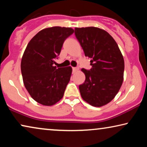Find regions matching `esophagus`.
<instances>
[{
    "instance_id": "1",
    "label": "esophagus",
    "mask_w": 147,
    "mask_h": 147,
    "mask_svg": "<svg viewBox=\"0 0 147 147\" xmlns=\"http://www.w3.org/2000/svg\"><path fill=\"white\" fill-rule=\"evenodd\" d=\"M72 70H73V73H75L78 70V67H72Z\"/></svg>"
}]
</instances>
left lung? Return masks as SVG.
Returning a JSON list of instances; mask_svg holds the SVG:
<instances>
[{"label":"left lung","mask_w":147,"mask_h":147,"mask_svg":"<svg viewBox=\"0 0 147 147\" xmlns=\"http://www.w3.org/2000/svg\"><path fill=\"white\" fill-rule=\"evenodd\" d=\"M75 35L90 59L92 68L82 69L85 82L79 86L84 100L100 107L109 103L123 82L124 58L111 35L97 27L75 28Z\"/></svg>","instance_id":"8db88e82"}]
</instances>
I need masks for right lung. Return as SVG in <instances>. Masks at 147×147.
Here are the masks:
<instances>
[{
	"label": "right lung",
	"instance_id": "add662e5",
	"mask_svg": "<svg viewBox=\"0 0 147 147\" xmlns=\"http://www.w3.org/2000/svg\"><path fill=\"white\" fill-rule=\"evenodd\" d=\"M74 32L71 28H47L28 43L21 60V74L26 89L38 103L52 106L63 98L72 69L70 66L57 68L54 59Z\"/></svg>",
	"mask_w": 147,
	"mask_h": 147
}]
</instances>
